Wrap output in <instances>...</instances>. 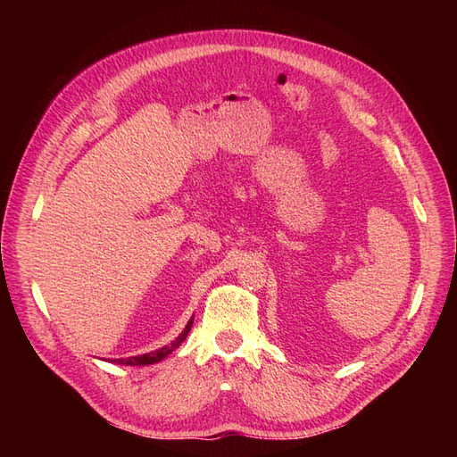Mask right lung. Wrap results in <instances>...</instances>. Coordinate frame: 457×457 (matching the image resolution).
<instances>
[{"mask_svg":"<svg viewBox=\"0 0 457 457\" xmlns=\"http://www.w3.org/2000/svg\"><path fill=\"white\" fill-rule=\"evenodd\" d=\"M190 328H192V320L187 324V328H185L183 334L179 336L171 345H165V347H162V349H158V351H154V353H146V354H141V356H131V358H116V361H112V362H116V364H123V366H148V364L160 362V361H163L165 356H168L171 351H175V349L179 347V345H181V343L187 339Z\"/></svg>","mask_w":457,"mask_h":457,"instance_id":"1","label":"right lung"}]
</instances>
